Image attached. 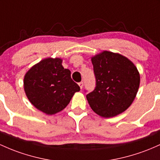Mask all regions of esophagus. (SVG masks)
Listing matches in <instances>:
<instances>
[{
  "mask_svg": "<svg viewBox=\"0 0 160 160\" xmlns=\"http://www.w3.org/2000/svg\"><path fill=\"white\" fill-rule=\"evenodd\" d=\"M78 85H79V87H80V88L82 89V88H83V82H80V83H78Z\"/></svg>",
  "mask_w": 160,
  "mask_h": 160,
  "instance_id": "esophagus-1",
  "label": "esophagus"
}]
</instances>
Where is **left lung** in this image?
Returning <instances> with one entry per match:
<instances>
[{"mask_svg":"<svg viewBox=\"0 0 160 160\" xmlns=\"http://www.w3.org/2000/svg\"><path fill=\"white\" fill-rule=\"evenodd\" d=\"M96 86L87 95L89 106L103 118L116 116L132 104L139 89L137 67L118 53L103 51L91 58Z\"/></svg>","mask_w":160,"mask_h":160,"instance_id":"8db88e82","label":"left lung"}]
</instances>
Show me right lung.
Segmentation results:
<instances>
[{
    "instance_id": "add662e5",
    "label": "right lung",
    "mask_w": 160,
    "mask_h": 160,
    "mask_svg": "<svg viewBox=\"0 0 160 160\" xmlns=\"http://www.w3.org/2000/svg\"><path fill=\"white\" fill-rule=\"evenodd\" d=\"M23 87L32 104L51 115L62 111L80 89L59 58H47L32 67L24 76Z\"/></svg>"
}]
</instances>
